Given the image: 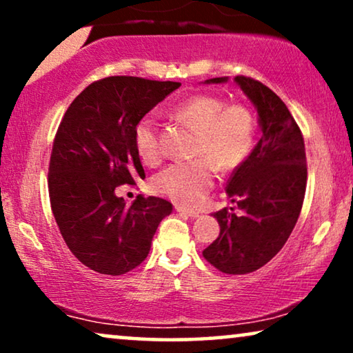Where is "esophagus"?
Returning <instances> with one entry per match:
<instances>
[{
  "label": "esophagus",
  "mask_w": 353,
  "mask_h": 353,
  "mask_svg": "<svg viewBox=\"0 0 353 353\" xmlns=\"http://www.w3.org/2000/svg\"><path fill=\"white\" fill-rule=\"evenodd\" d=\"M175 210L178 214L185 215V216H190V219H196V216H199V212H194V210H188L185 207H180V205H175Z\"/></svg>",
  "instance_id": "esophagus-1"
}]
</instances>
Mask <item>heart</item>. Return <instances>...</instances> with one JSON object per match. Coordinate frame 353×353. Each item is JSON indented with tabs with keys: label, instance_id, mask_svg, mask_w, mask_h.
<instances>
[{
	"label": "heart",
	"instance_id": "1",
	"mask_svg": "<svg viewBox=\"0 0 353 353\" xmlns=\"http://www.w3.org/2000/svg\"><path fill=\"white\" fill-rule=\"evenodd\" d=\"M180 122L197 130L194 159L175 162L152 178V190L180 205H197L215 183V168L233 172L243 165L255 143V122L241 104L226 105L214 94L191 96L173 108ZM134 148L148 165L161 161L162 146L156 114L143 115L134 125Z\"/></svg>",
	"mask_w": 353,
	"mask_h": 353
}]
</instances>
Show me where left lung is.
Masks as SVG:
<instances>
[{"mask_svg":"<svg viewBox=\"0 0 353 353\" xmlns=\"http://www.w3.org/2000/svg\"><path fill=\"white\" fill-rule=\"evenodd\" d=\"M226 81L216 77L205 83ZM234 81L257 109L262 137L226 185L241 214L233 207L215 212L220 234L202 255L220 272L245 274L268 263L291 236L305 196L307 162L301 128L279 96L250 77Z\"/></svg>","mask_w":353,"mask_h":353,"instance_id":"1","label":"left lung"}]
</instances>
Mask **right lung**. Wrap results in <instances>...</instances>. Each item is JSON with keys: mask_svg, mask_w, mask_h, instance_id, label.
Returning a JSON list of instances; mask_svg holds the SVG:
<instances>
[{"mask_svg": "<svg viewBox=\"0 0 353 353\" xmlns=\"http://www.w3.org/2000/svg\"><path fill=\"white\" fill-rule=\"evenodd\" d=\"M180 86L108 77L86 86L61 120L48 173L52 215L70 252L101 274L144 262L159 223L172 214L170 202L154 196L127 207L115 190L144 178L134 125Z\"/></svg>", "mask_w": 353, "mask_h": 353, "instance_id": "add662e5", "label": "right lung"}]
</instances>
